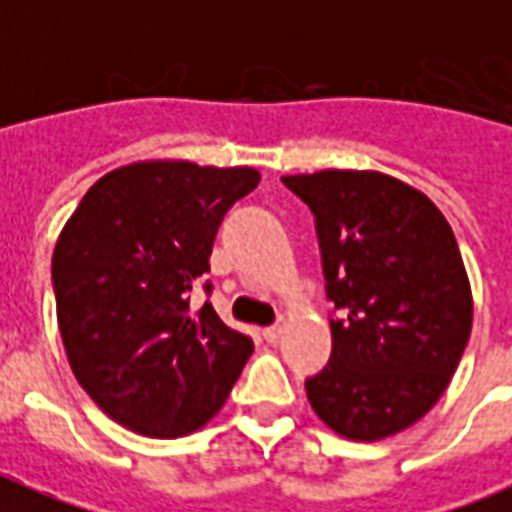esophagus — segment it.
Here are the masks:
<instances>
[{"instance_id":"34e87169","label":"esophagus","mask_w":512,"mask_h":512,"mask_svg":"<svg viewBox=\"0 0 512 512\" xmlns=\"http://www.w3.org/2000/svg\"><path fill=\"white\" fill-rule=\"evenodd\" d=\"M283 327H286V324H283V319H278V322L272 324V327H267V330H264V341H270V343H275L278 341V338H281V333H283Z\"/></svg>"}]
</instances>
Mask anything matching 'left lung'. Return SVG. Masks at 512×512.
<instances>
[{"instance_id": "1", "label": "left lung", "mask_w": 512, "mask_h": 512, "mask_svg": "<svg viewBox=\"0 0 512 512\" xmlns=\"http://www.w3.org/2000/svg\"><path fill=\"white\" fill-rule=\"evenodd\" d=\"M311 207L333 352L305 379L335 434L376 442L417 423L445 393L472 333V289L445 215L379 171L283 177Z\"/></svg>"}]
</instances>
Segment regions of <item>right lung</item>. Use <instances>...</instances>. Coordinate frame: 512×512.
<instances>
[{
  "label": "right lung",
  "instance_id": "1",
  "mask_svg": "<svg viewBox=\"0 0 512 512\" xmlns=\"http://www.w3.org/2000/svg\"><path fill=\"white\" fill-rule=\"evenodd\" d=\"M256 169L144 160L100 177L59 234L51 281L78 384L136 434L174 439L226 404L253 352L190 292L210 272L215 234ZM210 294V283H204Z\"/></svg>",
  "mask_w": 512,
  "mask_h": 512
}]
</instances>
